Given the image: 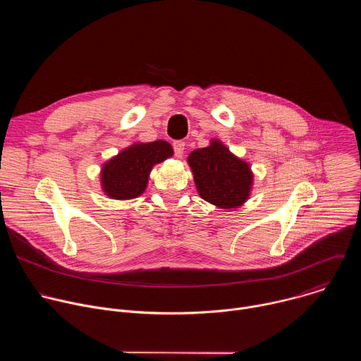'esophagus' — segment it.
Masks as SVG:
<instances>
[{"label": "esophagus", "mask_w": 361, "mask_h": 361, "mask_svg": "<svg viewBox=\"0 0 361 361\" xmlns=\"http://www.w3.org/2000/svg\"><path fill=\"white\" fill-rule=\"evenodd\" d=\"M173 147H174V154L180 159L183 157L184 154V149H185V142L184 141H174L173 142Z\"/></svg>", "instance_id": "obj_1"}]
</instances>
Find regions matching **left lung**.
<instances>
[{"instance_id":"left-lung-1","label":"left lung","mask_w":361,"mask_h":361,"mask_svg":"<svg viewBox=\"0 0 361 361\" xmlns=\"http://www.w3.org/2000/svg\"><path fill=\"white\" fill-rule=\"evenodd\" d=\"M187 163L202 200L224 210L238 209L248 200L252 171L220 140L213 138L209 147L191 151Z\"/></svg>"}]
</instances>
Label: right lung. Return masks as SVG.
Masks as SVG:
<instances>
[{"mask_svg": "<svg viewBox=\"0 0 361 361\" xmlns=\"http://www.w3.org/2000/svg\"><path fill=\"white\" fill-rule=\"evenodd\" d=\"M170 142H134L102 164L101 188L113 200H130L141 195L148 184V176L156 164L173 157Z\"/></svg>", "mask_w": 361, "mask_h": 361, "instance_id": "obj_1", "label": "right lung"}]
</instances>
